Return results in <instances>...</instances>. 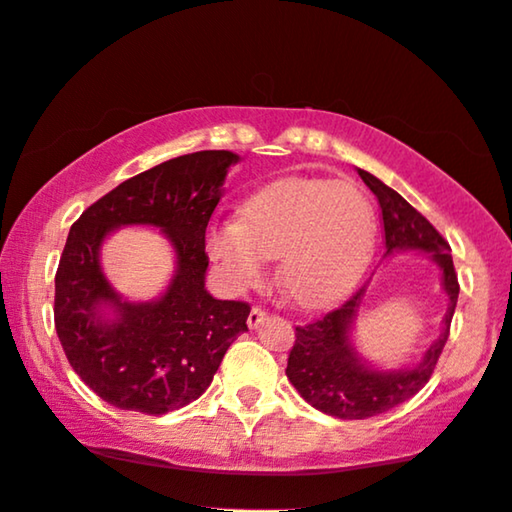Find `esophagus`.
Segmentation results:
<instances>
[{
  "label": "esophagus",
  "instance_id": "1",
  "mask_svg": "<svg viewBox=\"0 0 512 512\" xmlns=\"http://www.w3.org/2000/svg\"><path fill=\"white\" fill-rule=\"evenodd\" d=\"M264 318H267V311H264L262 306H252L248 313V327H257Z\"/></svg>",
  "mask_w": 512,
  "mask_h": 512
}]
</instances>
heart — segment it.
<instances>
[{"mask_svg":"<svg viewBox=\"0 0 512 512\" xmlns=\"http://www.w3.org/2000/svg\"><path fill=\"white\" fill-rule=\"evenodd\" d=\"M377 243V215L353 182L281 180L252 194L241 220L208 229L206 248L231 290L264 281L269 257L302 309H325L365 274Z\"/></svg>","mask_w":512,"mask_h":512,"instance_id":"b5f03b06","label":"heart"}]
</instances>
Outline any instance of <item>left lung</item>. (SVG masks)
Returning a JSON list of instances; mask_svg holds the SVG:
<instances>
[{
    "instance_id": "left-lung-1",
    "label": "left lung",
    "mask_w": 512,
    "mask_h": 512,
    "mask_svg": "<svg viewBox=\"0 0 512 512\" xmlns=\"http://www.w3.org/2000/svg\"><path fill=\"white\" fill-rule=\"evenodd\" d=\"M358 175L379 201L386 255L398 250H417L431 255L442 271L447 313L442 318L440 337L428 346L417 365L405 367V370H377L367 365L351 342V325L363 302L365 285L339 309L325 313L323 318L309 325L295 327V346L288 356L285 374L306 403L337 419L377 417L417 395L438 365L449 337L456 299H459V278H456L452 255H449V243L438 234V229L372 173L358 168Z\"/></svg>"
}]
</instances>
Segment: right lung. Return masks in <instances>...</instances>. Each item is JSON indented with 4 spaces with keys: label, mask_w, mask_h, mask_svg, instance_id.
<instances>
[{
    "label": "right lung",
    "mask_w": 512,
    "mask_h": 512,
    "mask_svg": "<svg viewBox=\"0 0 512 512\" xmlns=\"http://www.w3.org/2000/svg\"><path fill=\"white\" fill-rule=\"evenodd\" d=\"M238 154L208 149L163 161L88 206L56 271V332L72 370L119 410H180L213 381L248 330L250 306L206 290V227ZM145 223L174 245L176 274L154 303H124L101 274L99 248L114 228ZM113 316H108V311Z\"/></svg>",
    "instance_id": "right-lung-1"
}]
</instances>
